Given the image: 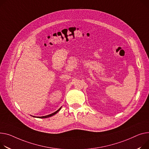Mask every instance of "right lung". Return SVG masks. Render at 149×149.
Returning <instances> with one entry per match:
<instances>
[{"label":"right lung","instance_id":"obj_1","mask_svg":"<svg viewBox=\"0 0 149 149\" xmlns=\"http://www.w3.org/2000/svg\"><path fill=\"white\" fill-rule=\"evenodd\" d=\"M61 108H62V107L58 109V110H57L56 111H55L54 113H52V114H49V115H47V116H41V117H36V116H33V117H36V118H47V117H52V116H54V115H55L56 113H57L59 111H60V110L61 109Z\"/></svg>","mask_w":149,"mask_h":149}]
</instances>
